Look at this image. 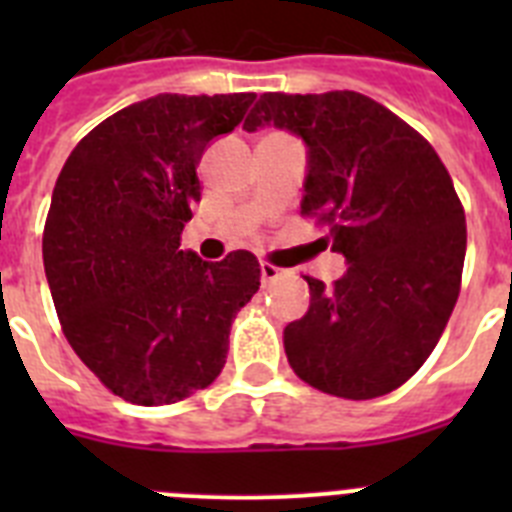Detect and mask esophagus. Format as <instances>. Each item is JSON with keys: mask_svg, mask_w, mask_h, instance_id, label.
<instances>
[{"mask_svg": "<svg viewBox=\"0 0 512 512\" xmlns=\"http://www.w3.org/2000/svg\"><path fill=\"white\" fill-rule=\"evenodd\" d=\"M279 277H284V269L269 264V261H261V282L271 284V282H277Z\"/></svg>", "mask_w": 512, "mask_h": 512, "instance_id": "1", "label": "esophagus"}]
</instances>
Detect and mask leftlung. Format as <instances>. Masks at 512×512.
<instances>
[{
	"instance_id": "8db88e82",
	"label": "left lung",
	"mask_w": 512,
	"mask_h": 512,
	"mask_svg": "<svg viewBox=\"0 0 512 512\" xmlns=\"http://www.w3.org/2000/svg\"><path fill=\"white\" fill-rule=\"evenodd\" d=\"M307 143L302 215L348 269L325 287L305 277L310 310L284 328L297 377L325 395L372 400L431 356L461 289L467 220L433 146L359 92H269L243 122Z\"/></svg>"
}]
</instances>
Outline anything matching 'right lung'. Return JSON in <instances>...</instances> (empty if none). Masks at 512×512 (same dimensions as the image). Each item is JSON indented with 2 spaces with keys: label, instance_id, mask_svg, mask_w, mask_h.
<instances>
[{
  "label": "right lung",
  "instance_id": "add662e5",
  "mask_svg": "<svg viewBox=\"0 0 512 512\" xmlns=\"http://www.w3.org/2000/svg\"><path fill=\"white\" fill-rule=\"evenodd\" d=\"M256 94H158L115 112L66 158L43 230L53 305L89 372L133 405H171L223 372L233 318L259 292L248 251H179L207 143Z\"/></svg>",
  "mask_w": 512,
  "mask_h": 512
}]
</instances>
